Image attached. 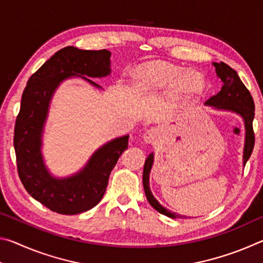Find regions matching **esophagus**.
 <instances>
[{
  "label": "esophagus",
  "mask_w": 263,
  "mask_h": 263,
  "mask_svg": "<svg viewBox=\"0 0 263 263\" xmlns=\"http://www.w3.org/2000/svg\"><path fill=\"white\" fill-rule=\"evenodd\" d=\"M159 132L155 130V128H149V130L146 131L144 133V140L145 142H147V144H151V142H154L157 140Z\"/></svg>",
  "instance_id": "obj_1"
}]
</instances>
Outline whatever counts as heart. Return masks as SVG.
Returning <instances> with one entry per match:
<instances>
[{"mask_svg":"<svg viewBox=\"0 0 263 263\" xmlns=\"http://www.w3.org/2000/svg\"><path fill=\"white\" fill-rule=\"evenodd\" d=\"M149 83L158 89L179 87L181 91L186 94H198L205 86L202 74L186 73L184 69L174 66H159L153 68L149 73Z\"/></svg>","mask_w":263,"mask_h":263,"instance_id":"obj_1","label":"heart"}]
</instances>
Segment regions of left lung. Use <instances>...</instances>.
Masks as SVG:
<instances>
[{
	"mask_svg": "<svg viewBox=\"0 0 263 263\" xmlns=\"http://www.w3.org/2000/svg\"><path fill=\"white\" fill-rule=\"evenodd\" d=\"M216 68L217 77L221 80L222 87L217 95H213L206 102L205 105L213 106L218 110L231 111L235 115H239L242 118L245 124V147H243V166H246L249 157L254 148V131H253V119H254V101L251 92L245 87L238 73L229 65L224 62H213ZM154 161V154L151 153L145 161L144 173H142V184H144L145 195L147 197L148 203L158 212L167 216L169 218H182L184 216L177 215L175 212H171L160 204L154 197L152 191L149 189V173L152 169Z\"/></svg>",
	"mask_w": 263,
	"mask_h": 263,
	"instance_id": "obj_1",
	"label": "left lung"
}]
</instances>
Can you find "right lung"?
Wrapping results in <instances>:
<instances>
[{"label": "right lung", "instance_id": "1", "mask_svg": "<svg viewBox=\"0 0 263 263\" xmlns=\"http://www.w3.org/2000/svg\"><path fill=\"white\" fill-rule=\"evenodd\" d=\"M110 55L108 50L61 48L32 74L22 95L14 132L20 179L35 201L61 215H78L96 206L105 193L111 171L127 148L128 136L116 138L97 149L77 174L62 179L48 172L42 154L44 125L57 88L66 79L80 77L102 89L86 77H108Z\"/></svg>", "mask_w": 263, "mask_h": 263}]
</instances>
